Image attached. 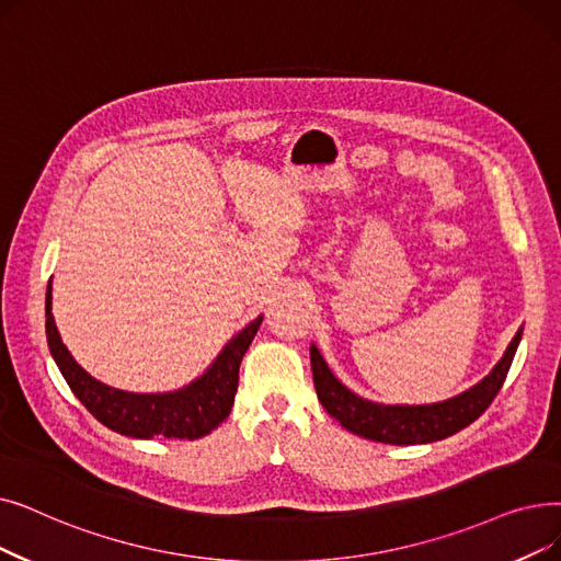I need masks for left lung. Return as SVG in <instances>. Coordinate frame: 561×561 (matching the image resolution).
<instances>
[{
    "label": "left lung",
    "mask_w": 561,
    "mask_h": 561,
    "mask_svg": "<svg viewBox=\"0 0 561 561\" xmlns=\"http://www.w3.org/2000/svg\"><path fill=\"white\" fill-rule=\"evenodd\" d=\"M523 330L516 332L504 357L495 364V369L485 376L479 385L468 392L454 397L443 403L433 405H378L364 401L341 385L328 369L321 353L316 346L309 348L313 387L319 401L341 426L355 435L367 437V440L385 443V445H422L435 443L458 433L460 428L470 426L481 412H485L497 397L500 387L508 374L511 362H514L518 341Z\"/></svg>",
    "instance_id": "8db88e82"
}]
</instances>
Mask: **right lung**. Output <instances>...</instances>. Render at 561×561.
I'll return each instance as SVG.
<instances>
[{
	"label": "right lung",
	"mask_w": 561,
	"mask_h": 561,
	"mask_svg": "<svg viewBox=\"0 0 561 561\" xmlns=\"http://www.w3.org/2000/svg\"><path fill=\"white\" fill-rule=\"evenodd\" d=\"M261 325V316L245 330L238 332L229 346L215 359L213 367L197 380L174 394H130L112 389L91 378L80 364L70 357L57 332L53 316V284H47L45 298V332L47 346L72 389L91 415L107 428L130 437H181L194 440L222 424L231 412L238 389L240 359L250 348Z\"/></svg>",
	"instance_id": "obj_1"
}]
</instances>
